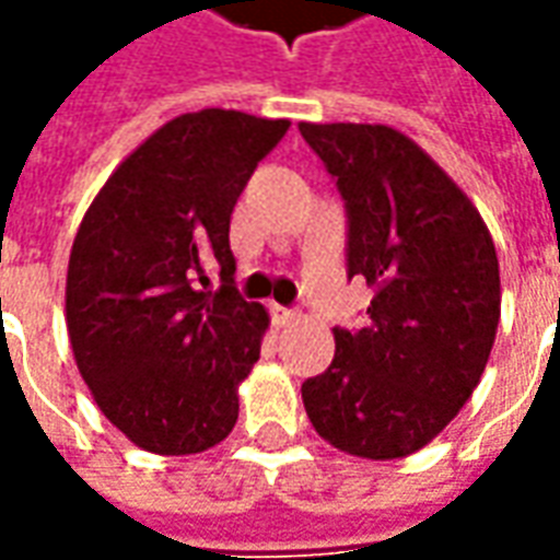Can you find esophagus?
I'll use <instances>...</instances> for the list:
<instances>
[{
	"label": "esophagus",
	"instance_id": "34e87169",
	"mask_svg": "<svg viewBox=\"0 0 560 560\" xmlns=\"http://www.w3.org/2000/svg\"><path fill=\"white\" fill-rule=\"evenodd\" d=\"M271 319L277 329H287L295 323V311H289V307H280V304H271Z\"/></svg>",
	"mask_w": 560,
	"mask_h": 560
}]
</instances>
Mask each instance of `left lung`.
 Segmentation results:
<instances>
[{
	"mask_svg": "<svg viewBox=\"0 0 560 560\" xmlns=\"http://www.w3.org/2000/svg\"><path fill=\"white\" fill-rule=\"evenodd\" d=\"M347 203V273L372 289L369 326L331 329L335 360L302 384L331 448L408 457L479 387L500 323V261L476 203L387 125H299Z\"/></svg>",
	"mask_w": 560,
	"mask_h": 560,
	"instance_id": "left-lung-1",
	"label": "left lung"
}]
</instances>
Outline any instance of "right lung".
Returning a JSON list of instances; mask_svg holds the SVG:
<instances>
[{"label":"right lung","mask_w":560,"mask_h":560,"mask_svg":"<svg viewBox=\"0 0 560 560\" xmlns=\"http://www.w3.org/2000/svg\"><path fill=\"white\" fill-rule=\"evenodd\" d=\"M287 118H170L112 170L72 241L67 329L96 408L142 451L185 457L237 423L268 311L234 289L229 225ZM220 265L223 287L202 268Z\"/></svg>","instance_id":"1"}]
</instances>
